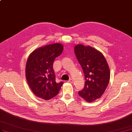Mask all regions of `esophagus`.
<instances>
[{"instance_id":"esophagus-1","label":"esophagus","mask_w":132,"mask_h":132,"mask_svg":"<svg viewBox=\"0 0 132 132\" xmlns=\"http://www.w3.org/2000/svg\"><path fill=\"white\" fill-rule=\"evenodd\" d=\"M69 83H73V80L72 79H70L69 81H68Z\"/></svg>"}]
</instances>
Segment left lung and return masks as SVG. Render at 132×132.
I'll use <instances>...</instances> for the list:
<instances>
[{"label":"left lung","instance_id":"1","mask_svg":"<svg viewBox=\"0 0 132 132\" xmlns=\"http://www.w3.org/2000/svg\"><path fill=\"white\" fill-rule=\"evenodd\" d=\"M75 53L85 74V87L79 95L88 102L100 98L108 86L110 72L105 56L90 46L78 44Z\"/></svg>","mask_w":132,"mask_h":132}]
</instances>
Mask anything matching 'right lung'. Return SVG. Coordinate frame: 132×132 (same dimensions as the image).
I'll return each instance as SVG.
<instances>
[{
	"instance_id": "1",
	"label": "right lung",
	"mask_w": 132,
	"mask_h": 132,
	"mask_svg": "<svg viewBox=\"0 0 132 132\" xmlns=\"http://www.w3.org/2000/svg\"><path fill=\"white\" fill-rule=\"evenodd\" d=\"M63 50V45L55 43L38 47L29 55L26 65V78L37 97L48 100L59 93L63 83L56 82L53 65Z\"/></svg>"
}]
</instances>
